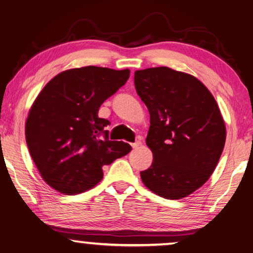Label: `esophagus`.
I'll return each mask as SVG.
<instances>
[{
    "instance_id": "obj_1",
    "label": "esophagus",
    "mask_w": 253,
    "mask_h": 253,
    "mask_svg": "<svg viewBox=\"0 0 253 253\" xmlns=\"http://www.w3.org/2000/svg\"><path fill=\"white\" fill-rule=\"evenodd\" d=\"M140 145H142V142H139V140H137V142L131 144V147L134 148V149H136V148H138V147L140 146Z\"/></svg>"
}]
</instances>
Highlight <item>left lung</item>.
Instances as JSON below:
<instances>
[{
  "label": "left lung",
  "instance_id": "left-lung-1",
  "mask_svg": "<svg viewBox=\"0 0 253 253\" xmlns=\"http://www.w3.org/2000/svg\"><path fill=\"white\" fill-rule=\"evenodd\" d=\"M135 88L151 116L146 145L153 163L140 178L162 198H186L208 181L223 152L219 106L198 78L168 67L136 70Z\"/></svg>",
  "mask_w": 253,
  "mask_h": 253
}]
</instances>
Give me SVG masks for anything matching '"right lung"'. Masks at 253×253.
Segmentation results:
<instances>
[{
	"label": "right lung",
	"mask_w": 253,
	"mask_h": 253,
	"mask_svg": "<svg viewBox=\"0 0 253 253\" xmlns=\"http://www.w3.org/2000/svg\"><path fill=\"white\" fill-rule=\"evenodd\" d=\"M129 74V69L74 68L53 77L38 95L25 122V139L50 187L67 195L90 190L104 176L102 166L131 151L129 144L108 139L104 127L109 121L98 116L102 102Z\"/></svg>",
	"instance_id": "add662e5"
}]
</instances>
